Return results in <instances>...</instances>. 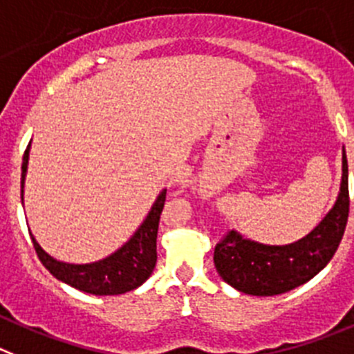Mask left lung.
<instances>
[{
	"instance_id": "1",
	"label": "left lung",
	"mask_w": 354,
	"mask_h": 354,
	"mask_svg": "<svg viewBox=\"0 0 354 354\" xmlns=\"http://www.w3.org/2000/svg\"><path fill=\"white\" fill-rule=\"evenodd\" d=\"M349 214L348 158L342 150L341 192L322 222L302 239L270 246L244 239L232 230L214 248V267L225 283L248 295L286 293L316 276L332 260Z\"/></svg>"
}]
</instances>
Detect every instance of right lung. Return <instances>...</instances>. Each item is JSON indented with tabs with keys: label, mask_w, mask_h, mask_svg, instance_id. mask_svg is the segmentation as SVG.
I'll use <instances>...</instances> for the list:
<instances>
[{
	"label": "right lung",
	"mask_w": 354,
	"mask_h": 354,
	"mask_svg": "<svg viewBox=\"0 0 354 354\" xmlns=\"http://www.w3.org/2000/svg\"><path fill=\"white\" fill-rule=\"evenodd\" d=\"M28 145L22 157V176H21V199L24 201V180L28 173L29 162ZM166 203V190L158 194L157 201L151 206L150 213L143 220L140 229L117 252L111 253L106 259L97 260L92 263H66L55 260L48 255L38 244L31 232L32 246L41 263L47 267L48 272L59 281L80 290V292L92 293V295H120L131 292L143 285L151 276L157 263V230L160 213Z\"/></svg>",
	"instance_id": "obj_1"
}]
</instances>
